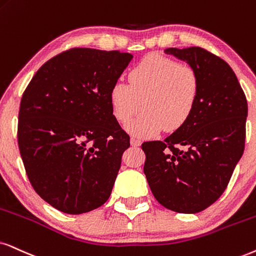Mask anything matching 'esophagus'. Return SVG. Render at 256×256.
Returning a JSON list of instances; mask_svg holds the SVG:
<instances>
[{"label": "esophagus", "instance_id": "34e87169", "mask_svg": "<svg viewBox=\"0 0 256 256\" xmlns=\"http://www.w3.org/2000/svg\"><path fill=\"white\" fill-rule=\"evenodd\" d=\"M142 144V142H140V139H138V138H134V137H131V145L132 146H139V145Z\"/></svg>", "mask_w": 256, "mask_h": 256}]
</instances>
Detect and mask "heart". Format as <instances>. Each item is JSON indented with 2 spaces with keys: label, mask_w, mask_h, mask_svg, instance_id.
Masks as SVG:
<instances>
[{
  "label": "heart",
  "mask_w": 256,
  "mask_h": 256,
  "mask_svg": "<svg viewBox=\"0 0 256 256\" xmlns=\"http://www.w3.org/2000/svg\"><path fill=\"white\" fill-rule=\"evenodd\" d=\"M200 93V78L189 64L150 54L128 73V85L113 84L108 98L113 117L126 122L140 104L144 112L125 125L134 137L145 138L180 128L190 118Z\"/></svg>",
  "instance_id": "heart-1"
}]
</instances>
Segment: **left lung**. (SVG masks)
<instances>
[{
	"instance_id": "8db88e82",
	"label": "left lung",
	"mask_w": 256,
	"mask_h": 256,
	"mask_svg": "<svg viewBox=\"0 0 256 256\" xmlns=\"http://www.w3.org/2000/svg\"><path fill=\"white\" fill-rule=\"evenodd\" d=\"M200 78L190 118L163 142L142 145L144 174L154 198L166 208L195 214L212 206L227 188L244 150L248 106L232 67L200 47L166 48Z\"/></svg>"
}]
</instances>
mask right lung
Returning <instances> with one entry per match:
<instances>
[{
    "instance_id": "right-lung-1",
    "label": "right lung",
    "mask_w": 256,
    "mask_h": 256,
    "mask_svg": "<svg viewBox=\"0 0 256 256\" xmlns=\"http://www.w3.org/2000/svg\"><path fill=\"white\" fill-rule=\"evenodd\" d=\"M134 56L73 48L44 64L22 96L18 142L34 190L78 215L111 195L130 137L113 117L108 93Z\"/></svg>"
}]
</instances>
